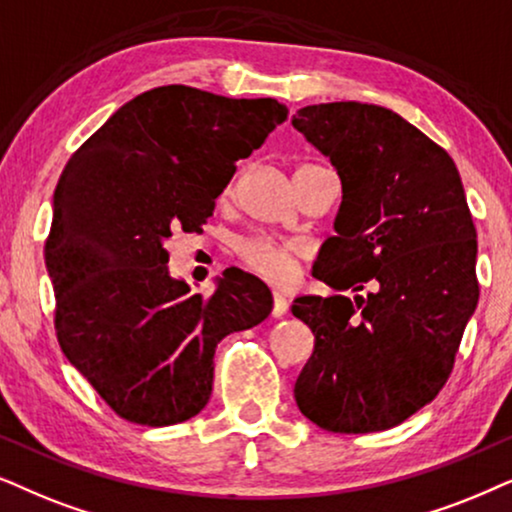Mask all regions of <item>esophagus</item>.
Segmentation results:
<instances>
[{"label":"esophagus","instance_id":"1","mask_svg":"<svg viewBox=\"0 0 512 512\" xmlns=\"http://www.w3.org/2000/svg\"><path fill=\"white\" fill-rule=\"evenodd\" d=\"M288 313V299H285L281 292H274V306H271V316L281 318Z\"/></svg>","mask_w":512,"mask_h":512}]
</instances>
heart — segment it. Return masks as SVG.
Segmentation results:
<instances>
[{"instance_id": "b5f03b06", "label": "heart", "mask_w": 512, "mask_h": 512, "mask_svg": "<svg viewBox=\"0 0 512 512\" xmlns=\"http://www.w3.org/2000/svg\"><path fill=\"white\" fill-rule=\"evenodd\" d=\"M318 166H302L297 173H306ZM295 173V175H297ZM236 189V177L224 189V196H231ZM236 255L243 267H248L252 274H257L264 281L274 285H288L297 278L299 264H302L306 250L302 243L288 241V238H276L267 234H255L243 238L236 245Z\"/></svg>"}]
</instances>
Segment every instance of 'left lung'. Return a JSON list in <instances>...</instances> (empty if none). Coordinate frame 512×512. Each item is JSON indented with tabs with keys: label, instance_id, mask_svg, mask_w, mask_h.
Segmentation results:
<instances>
[{
	"label": "left lung",
	"instance_id": "obj_1",
	"mask_svg": "<svg viewBox=\"0 0 512 512\" xmlns=\"http://www.w3.org/2000/svg\"><path fill=\"white\" fill-rule=\"evenodd\" d=\"M292 126L330 156L344 189L337 236L311 271L339 295L292 304L316 337L295 400L323 431H386L442 391L478 306L466 192L452 156L386 107L309 105Z\"/></svg>",
	"mask_w": 512,
	"mask_h": 512
}]
</instances>
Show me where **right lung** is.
Listing matches in <instances>:
<instances>
[{
	"label": "right lung",
	"instance_id": "1",
	"mask_svg": "<svg viewBox=\"0 0 512 512\" xmlns=\"http://www.w3.org/2000/svg\"><path fill=\"white\" fill-rule=\"evenodd\" d=\"M288 119L274 98L159 86L109 117L65 163L46 238L56 335L121 419L173 426L208 405L215 349L271 313L260 278L224 271L210 297L168 276L175 229L203 231L236 161Z\"/></svg>",
	"mask_w": 512,
	"mask_h": 512
}]
</instances>
